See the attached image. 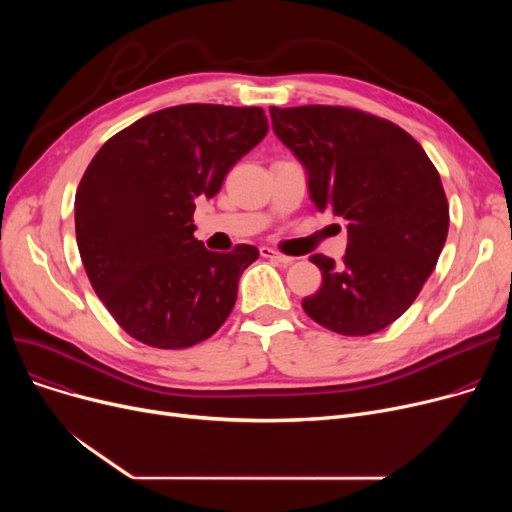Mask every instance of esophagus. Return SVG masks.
Instances as JSON below:
<instances>
[{
	"instance_id": "esophagus-1",
	"label": "esophagus",
	"mask_w": 512,
	"mask_h": 512,
	"mask_svg": "<svg viewBox=\"0 0 512 512\" xmlns=\"http://www.w3.org/2000/svg\"><path fill=\"white\" fill-rule=\"evenodd\" d=\"M261 257L265 259H272V261H278V263H284V265H290L294 261V257H288L276 249H270V247H261Z\"/></svg>"
}]
</instances>
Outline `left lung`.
Here are the masks:
<instances>
[{"label":"left lung","mask_w":512,"mask_h":512,"mask_svg":"<svg viewBox=\"0 0 512 512\" xmlns=\"http://www.w3.org/2000/svg\"><path fill=\"white\" fill-rule=\"evenodd\" d=\"M274 132L309 174L317 211L346 222L340 263L311 261L321 286L305 313L342 336L384 330L434 272L448 234V201L423 147L390 120L344 105L270 107Z\"/></svg>","instance_id":"left-lung-1"}]
</instances>
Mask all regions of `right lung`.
I'll list each match as a JSON object with an SVG mask.
<instances>
[{"instance_id":"add662e5","label":"right lung","mask_w":512,"mask_h":512,"mask_svg":"<svg viewBox=\"0 0 512 512\" xmlns=\"http://www.w3.org/2000/svg\"><path fill=\"white\" fill-rule=\"evenodd\" d=\"M270 130L261 107L184 103L120 130L91 159L74 199L89 282L118 326L147 346L188 348L222 328L251 245L213 253L195 238L199 197Z\"/></svg>"}]
</instances>
